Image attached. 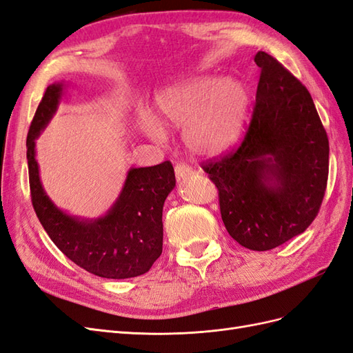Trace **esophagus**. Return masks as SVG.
I'll use <instances>...</instances> for the list:
<instances>
[{
    "label": "esophagus",
    "mask_w": 353,
    "mask_h": 353,
    "mask_svg": "<svg viewBox=\"0 0 353 353\" xmlns=\"http://www.w3.org/2000/svg\"><path fill=\"white\" fill-rule=\"evenodd\" d=\"M194 170L191 166L188 165H184V163H179L175 166V176L178 181H184L187 179L190 175H193Z\"/></svg>",
    "instance_id": "34e87169"
}]
</instances>
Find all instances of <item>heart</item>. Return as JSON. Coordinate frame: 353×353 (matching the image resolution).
Listing matches in <instances>:
<instances>
[{
	"label": "heart",
	"mask_w": 353,
	"mask_h": 353,
	"mask_svg": "<svg viewBox=\"0 0 353 353\" xmlns=\"http://www.w3.org/2000/svg\"><path fill=\"white\" fill-rule=\"evenodd\" d=\"M154 117L140 116L141 130L152 140L163 141L160 125L185 128L188 150L199 156H219L237 141L249 109V91L240 81L197 77L175 85L156 97Z\"/></svg>",
	"instance_id": "b5f03b06"
}]
</instances>
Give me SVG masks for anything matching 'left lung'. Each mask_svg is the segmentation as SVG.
<instances>
[{
	"label": "left lung",
	"mask_w": 353,
	"mask_h": 353,
	"mask_svg": "<svg viewBox=\"0 0 353 353\" xmlns=\"http://www.w3.org/2000/svg\"><path fill=\"white\" fill-rule=\"evenodd\" d=\"M252 121L237 150L201 168L219 191L221 216L243 248L263 252L311 225L327 188L328 138L311 94L259 51Z\"/></svg>",
	"instance_id": "left-lung-1"
}]
</instances>
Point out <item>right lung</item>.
<instances>
[{"instance_id": "right-lung-1", "label": "right lung", "mask_w": 353, "mask_h": 353, "mask_svg": "<svg viewBox=\"0 0 353 353\" xmlns=\"http://www.w3.org/2000/svg\"><path fill=\"white\" fill-rule=\"evenodd\" d=\"M63 82L46 90L26 140L30 197L50 239L85 271L103 279H132L145 274L162 254L163 203L175 187L174 166L163 162L128 170L119 197L104 216L83 219L59 209L41 184L37 138L57 112Z\"/></svg>"}]
</instances>
